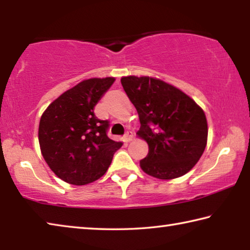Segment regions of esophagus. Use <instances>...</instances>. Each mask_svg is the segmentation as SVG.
<instances>
[{"instance_id":"1","label":"esophagus","mask_w":250,"mask_h":250,"mask_svg":"<svg viewBox=\"0 0 250 250\" xmlns=\"http://www.w3.org/2000/svg\"><path fill=\"white\" fill-rule=\"evenodd\" d=\"M131 140H132V133L129 132V131H128V132L125 134V142H129Z\"/></svg>"}]
</instances>
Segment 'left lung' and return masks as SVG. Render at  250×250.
Wrapping results in <instances>:
<instances>
[{"instance_id": "1", "label": "left lung", "mask_w": 250, "mask_h": 250, "mask_svg": "<svg viewBox=\"0 0 250 250\" xmlns=\"http://www.w3.org/2000/svg\"><path fill=\"white\" fill-rule=\"evenodd\" d=\"M121 84L140 119L139 137L149 152L140 161L146 174L171 180L188 173L205 150L207 121L195 101L177 88L151 77H122Z\"/></svg>"}]
</instances>
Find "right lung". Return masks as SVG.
Wrapping results in <instances>:
<instances>
[{
	"instance_id": "add662e5",
	"label": "right lung",
	"mask_w": 250,
	"mask_h": 250,
	"mask_svg": "<svg viewBox=\"0 0 250 250\" xmlns=\"http://www.w3.org/2000/svg\"><path fill=\"white\" fill-rule=\"evenodd\" d=\"M115 78H91L76 84L54 100L40 121L41 151L59 179L84 185L100 179L121 147L108 137L109 121L94 109Z\"/></svg>"
}]
</instances>
